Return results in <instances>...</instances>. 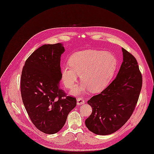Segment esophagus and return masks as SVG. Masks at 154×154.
Returning <instances> with one entry per match:
<instances>
[{"label":"esophagus","instance_id":"esophagus-1","mask_svg":"<svg viewBox=\"0 0 154 154\" xmlns=\"http://www.w3.org/2000/svg\"><path fill=\"white\" fill-rule=\"evenodd\" d=\"M77 103L78 105H83V104H84L85 102V100H84L82 97H78V98L77 99Z\"/></svg>","mask_w":154,"mask_h":154}]
</instances>
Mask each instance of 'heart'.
I'll return each mask as SVG.
<instances>
[{
    "label": "heart",
    "instance_id": "1",
    "mask_svg": "<svg viewBox=\"0 0 154 154\" xmlns=\"http://www.w3.org/2000/svg\"><path fill=\"white\" fill-rule=\"evenodd\" d=\"M68 63L69 66L62 68V80L66 88L72 89L80 75L82 83L71 91L77 95L89 90L92 92L103 91L114 73L117 58L109 51L88 50L74 54Z\"/></svg>",
    "mask_w": 154,
    "mask_h": 154
}]
</instances>
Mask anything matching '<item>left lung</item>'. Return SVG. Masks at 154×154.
I'll return each instance as SVG.
<instances>
[{"mask_svg": "<svg viewBox=\"0 0 154 154\" xmlns=\"http://www.w3.org/2000/svg\"><path fill=\"white\" fill-rule=\"evenodd\" d=\"M123 62L116 78L88 103L92 108L86 120L88 128L98 135L117 131L131 116L142 86V75L135 57L122 48Z\"/></svg>", "mask_w": 154, "mask_h": 154, "instance_id": "1", "label": "left lung"}]
</instances>
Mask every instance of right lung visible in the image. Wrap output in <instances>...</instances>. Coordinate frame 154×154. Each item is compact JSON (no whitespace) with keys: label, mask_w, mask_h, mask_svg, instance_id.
<instances>
[{"label":"right lung","mask_w":154,"mask_h":154,"mask_svg":"<svg viewBox=\"0 0 154 154\" xmlns=\"http://www.w3.org/2000/svg\"><path fill=\"white\" fill-rule=\"evenodd\" d=\"M61 43L44 45L26 61L21 77V93L31 122L40 131L52 134L63 127L76 98L60 88Z\"/></svg>","instance_id":"add662e5"}]
</instances>
